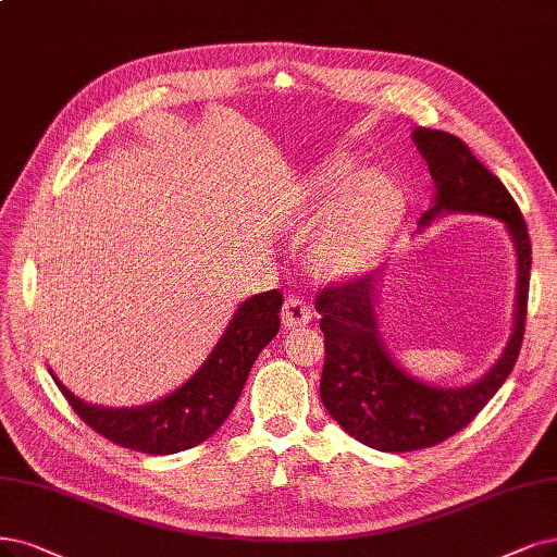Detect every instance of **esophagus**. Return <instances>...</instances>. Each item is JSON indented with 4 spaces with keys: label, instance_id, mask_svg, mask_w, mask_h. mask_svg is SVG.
I'll return each mask as SVG.
<instances>
[{
    "label": "esophagus",
    "instance_id": "esophagus-1",
    "mask_svg": "<svg viewBox=\"0 0 557 557\" xmlns=\"http://www.w3.org/2000/svg\"><path fill=\"white\" fill-rule=\"evenodd\" d=\"M312 321V307L307 305L302 298L298 296H289L284 300V307H282V323L284 327H300L305 323Z\"/></svg>",
    "mask_w": 557,
    "mask_h": 557
}]
</instances>
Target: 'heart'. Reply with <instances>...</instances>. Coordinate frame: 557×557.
<instances>
[{"mask_svg": "<svg viewBox=\"0 0 557 557\" xmlns=\"http://www.w3.org/2000/svg\"><path fill=\"white\" fill-rule=\"evenodd\" d=\"M307 203L298 222H325L312 238L310 263L325 280H354L372 268L401 218V197L387 176H356L354 160L337 153L307 178Z\"/></svg>", "mask_w": 557, "mask_h": 557, "instance_id": "obj_1", "label": "heart"}]
</instances>
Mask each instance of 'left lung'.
I'll return each instance as SVG.
<instances>
[{
  "label": "left lung",
  "instance_id": "1",
  "mask_svg": "<svg viewBox=\"0 0 557 557\" xmlns=\"http://www.w3.org/2000/svg\"><path fill=\"white\" fill-rule=\"evenodd\" d=\"M413 141L436 188L434 206L418 222L420 230L445 213H475L503 222L517 252V302L500 358L478 381L447 387L406 372L387 351L379 327L383 268L319 294L317 312L325 337L321 401L348 436L381 451L431 447L472 422L517 364L528 307L532 252L517 201L459 137L416 128Z\"/></svg>",
  "mask_w": 557,
  "mask_h": 557
}]
</instances>
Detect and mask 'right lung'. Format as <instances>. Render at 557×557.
<instances>
[{
  "label": "right lung",
  "mask_w": 557,
  "mask_h": 557,
  "mask_svg": "<svg viewBox=\"0 0 557 557\" xmlns=\"http://www.w3.org/2000/svg\"><path fill=\"white\" fill-rule=\"evenodd\" d=\"M280 310L277 289L243 300L197 372L151 404L131 408L89 404L50 374L75 413L102 438L147 455H174L211 438L230 418L257 356L280 331Z\"/></svg>",
  "instance_id": "1"
}]
</instances>
